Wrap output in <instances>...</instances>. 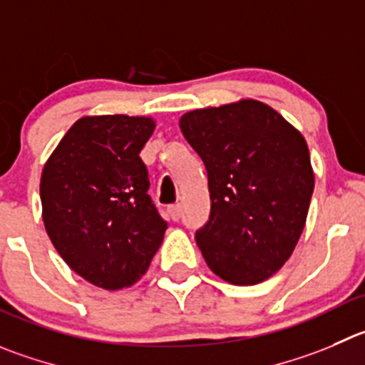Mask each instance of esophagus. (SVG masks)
I'll list each match as a JSON object with an SVG mask.
<instances>
[{
  "mask_svg": "<svg viewBox=\"0 0 365 365\" xmlns=\"http://www.w3.org/2000/svg\"><path fill=\"white\" fill-rule=\"evenodd\" d=\"M180 213H182V207H180V204H173V206L168 207V217L172 218L173 222L179 220Z\"/></svg>",
  "mask_w": 365,
  "mask_h": 365,
  "instance_id": "1",
  "label": "esophagus"
}]
</instances>
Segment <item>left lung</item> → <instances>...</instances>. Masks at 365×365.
<instances>
[{"mask_svg": "<svg viewBox=\"0 0 365 365\" xmlns=\"http://www.w3.org/2000/svg\"><path fill=\"white\" fill-rule=\"evenodd\" d=\"M179 125L207 172L211 213L195 232L204 259L229 283H262L290 258L307 222V141L258 100L190 110Z\"/></svg>", "mask_w": 365, "mask_h": 365, "instance_id": "left-lung-1", "label": "left lung"}]
</instances>
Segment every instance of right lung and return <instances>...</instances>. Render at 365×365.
Wrapping results in <instances>:
<instances>
[{
  "label": "right lung",
  "instance_id": "1",
  "mask_svg": "<svg viewBox=\"0 0 365 365\" xmlns=\"http://www.w3.org/2000/svg\"><path fill=\"white\" fill-rule=\"evenodd\" d=\"M154 127L145 116H84L44 165L48 237L62 259L100 289L136 283L168 227L148 195V170L140 158Z\"/></svg>",
  "mask_w": 365,
  "mask_h": 365
}]
</instances>
